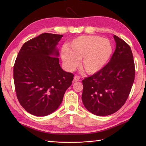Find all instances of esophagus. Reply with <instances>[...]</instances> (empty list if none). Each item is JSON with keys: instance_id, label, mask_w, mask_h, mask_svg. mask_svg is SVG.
Returning <instances> with one entry per match:
<instances>
[{"instance_id": "esophagus-1", "label": "esophagus", "mask_w": 146, "mask_h": 146, "mask_svg": "<svg viewBox=\"0 0 146 146\" xmlns=\"http://www.w3.org/2000/svg\"><path fill=\"white\" fill-rule=\"evenodd\" d=\"M74 82H78L80 80V77L78 76H74Z\"/></svg>"}]
</instances>
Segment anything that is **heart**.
Masks as SVG:
<instances>
[{
  "label": "heart",
  "mask_w": 146,
  "mask_h": 146,
  "mask_svg": "<svg viewBox=\"0 0 146 146\" xmlns=\"http://www.w3.org/2000/svg\"><path fill=\"white\" fill-rule=\"evenodd\" d=\"M113 52L109 39L95 36H82L74 39L63 49L61 56L68 70L72 71L80 61V66L92 75L100 71L107 64Z\"/></svg>",
  "instance_id": "heart-1"
}]
</instances>
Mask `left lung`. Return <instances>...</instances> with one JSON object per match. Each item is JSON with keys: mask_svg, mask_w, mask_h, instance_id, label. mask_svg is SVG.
<instances>
[{"mask_svg": "<svg viewBox=\"0 0 146 146\" xmlns=\"http://www.w3.org/2000/svg\"><path fill=\"white\" fill-rule=\"evenodd\" d=\"M116 48L102 69L82 81V102L90 112L98 116L112 114L122 107L131 92L135 66L129 45L114 35Z\"/></svg>", "mask_w": 146, "mask_h": 146, "instance_id": "left-lung-1", "label": "left lung"}]
</instances>
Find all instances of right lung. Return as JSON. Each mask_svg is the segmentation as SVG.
<instances>
[{"label":"right lung","mask_w":146,"mask_h":146,"mask_svg":"<svg viewBox=\"0 0 146 146\" xmlns=\"http://www.w3.org/2000/svg\"><path fill=\"white\" fill-rule=\"evenodd\" d=\"M61 35L43 33L24 43L14 66V81L21 106L35 116H46L61 104L74 75L59 63Z\"/></svg>","instance_id":"add662e5"}]
</instances>
